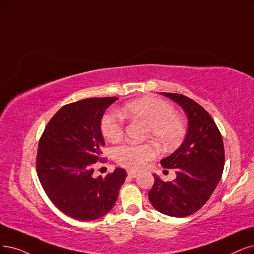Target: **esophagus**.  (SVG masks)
<instances>
[{
  "mask_svg": "<svg viewBox=\"0 0 254 254\" xmlns=\"http://www.w3.org/2000/svg\"><path fill=\"white\" fill-rule=\"evenodd\" d=\"M127 175L129 178H136L138 176V172L137 171H133V170H128L127 171Z\"/></svg>",
  "mask_w": 254,
  "mask_h": 254,
  "instance_id": "esophagus-1",
  "label": "esophagus"
}]
</instances>
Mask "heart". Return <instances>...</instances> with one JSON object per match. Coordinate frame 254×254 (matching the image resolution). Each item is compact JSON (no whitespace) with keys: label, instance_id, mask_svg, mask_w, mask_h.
Here are the masks:
<instances>
[{"label":"heart","instance_id":"obj_1","mask_svg":"<svg viewBox=\"0 0 254 254\" xmlns=\"http://www.w3.org/2000/svg\"><path fill=\"white\" fill-rule=\"evenodd\" d=\"M120 114L147 127L146 136L163 148H172L181 141L185 127L183 121L174 114V108L164 100L145 97L129 102ZM101 132L109 141L115 142L124 134V122L117 112H109L101 119ZM115 160L124 166L139 168L156 156L152 144H121L113 151Z\"/></svg>","mask_w":254,"mask_h":254}]
</instances>
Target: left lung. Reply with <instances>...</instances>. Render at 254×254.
I'll use <instances>...</instances> for the list:
<instances>
[{
    "label": "left lung",
    "instance_id": "obj_1",
    "mask_svg": "<svg viewBox=\"0 0 254 254\" xmlns=\"http://www.w3.org/2000/svg\"><path fill=\"white\" fill-rule=\"evenodd\" d=\"M160 94L182 108L189 125L182 144L160 161L163 167L174 168L177 177L164 182L154 174L148 199L159 212L183 218L198 211L218 186L225 163L224 144L219 128L200 105L181 94Z\"/></svg>",
    "mask_w": 254,
    "mask_h": 254
}]
</instances>
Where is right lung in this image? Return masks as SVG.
Returning a JSON list of instances; mask_svg holds the SVG:
<instances>
[{
	"instance_id": "obj_1",
	"label": "right lung",
	"mask_w": 254,
	"mask_h": 254,
	"mask_svg": "<svg viewBox=\"0 0 254 254\" xmlns=\"http://www.w3.org/2000/svg\"><path fill=\"white\" fill-rule=\"evenodd\" d=\"M117 97L87 98L64 106L40 140L36 170L51 202L75 220L93 221L114 207L125 183L124 168L106 178L93 177L105 140L101 118Z\"/></svg>"
}]
</instances>
